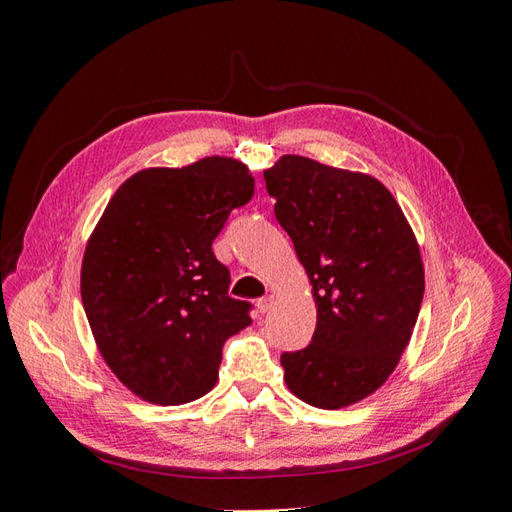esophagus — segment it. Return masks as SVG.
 Returning a JSON list of instances; mask_svg holds the SVG:
<instances>
[{"label": "esophagus", "mask_w": 512, "mask_h": 512, "mask_svg": "<svg viewBox=\"0 0 512 512\" xmlns=\"http://www.w3.org/2000/svg\"><path fill=\"white\" fill-rule=\"evenodd\" d=\"M273 303H275V299L271 297V294H269V297H265V299H260V301H258V312H260V314H267L269 309L273 307Z\"/></svg>", "instance_id": "obj_1"}]
</instances>
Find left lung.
Returning a JSON list of instances; mask_svg holds the SVG:
<instances>
[{"mask_svg":"<svg viewBox=\"0 0 512 512\" xmlns=\"http://www.w3.org/2000/svg\"><path fill=\"white\" fill-rule=\"evenodd\" d=\"M265 181L318 312L312 344L282 354L284 380L314 408L352 406L380 389L412 337L425 292L416 237L371 175L282 156Z\"/></svg>","mask_w":512,"mask_h":512,"instance_id":"8db88e82","label":"left lung"}]
</instances>
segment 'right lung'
<instances>
[{
    "label": "right lung",
    "mask_w": 512,
    "mask_h": 512,
    "mask_svg": "<svg viewBox=\"0 0 512 512\" xmlns=\"http://www.w3.org/2000/svg\"><path fill=\"white\" fill-rule=\"evenodd\" d=\"M254 177L211 156L145 168L123 181L87 241L81 297L113 374L149 404L181 406L218 382L222 348L250 318L228 297L230 273L211 245Z\"/></svg>",
    "instance_id": "add662e5"
}]
</instances>
